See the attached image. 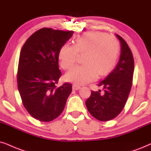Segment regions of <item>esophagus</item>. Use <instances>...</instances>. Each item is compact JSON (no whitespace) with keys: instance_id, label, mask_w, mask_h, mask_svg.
Returning <instances> with one entry per match:
<instances>
[{"instance_id":"obj_1","label":"esophagus","mask_w":151,"mask_h":151,"mask_svg":"<svg viewBox=\"0 0 151 151\" xmlns=\"http://www.w3.org/2000/svg\"><path fill=\"white\" fill-rule=\"evenodd\" d=\"M80 88H81V87H80L79 86H78V85H76V84L72 85V89H73L74 91H77V90H79Z\"/></svg>"}]
</instances>
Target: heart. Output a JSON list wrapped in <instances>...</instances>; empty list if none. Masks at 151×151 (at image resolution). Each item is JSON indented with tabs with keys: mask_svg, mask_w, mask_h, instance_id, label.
<instances>
[{
	"mask_svg": "<svg viewBox=\"0 0 151 151\" xmlns=\"http://www.w3.org/2000/svg\"><path fill=\"white\" fill-rule=\"evenodd\" d=\"M120 52L118 40L101 32H88L74 40V46L65 45L59 52L60 65L70 70L78 59V53H84V64L74 68L65 74L67 81L84 84L98 76L108 74L116 65Z\"/></svg>",
	"mask_w": 151,
	"mask_h": 151,
	"instance_id": "b5f03b06",
	"label": "heart"
}]
</instances>
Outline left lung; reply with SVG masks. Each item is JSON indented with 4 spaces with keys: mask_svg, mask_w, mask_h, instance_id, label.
Masks as SVG:
<instances>
[{
    "mask_svg": "<svg viewBox=\"0 0 151 151\" xmlns=\"http://www.w3.org/2000/svg\"><path fill=\"white\" fill-rule=\"evenodd\" d=\"M121 44V55L115 68L98 83L104 93L93 91L86 102L90 114L100 121L116 118L125 106L131 90L134 73L132 53L124 40L116 35Z\"/></svg>",
    "mask_w": 151,
    "mask_h": 151,
    "instance_id": "8db88e82",
    "label": "left lung"
}]
</instances>
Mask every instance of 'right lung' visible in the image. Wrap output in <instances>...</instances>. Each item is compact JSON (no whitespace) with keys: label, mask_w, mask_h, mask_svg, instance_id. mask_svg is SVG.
Returning a JSON list of instances; mask_svg holds the SVG:
<instances>
[{"label":"right lung","mask_w":151,"mask_h":151,"mask_svg":"<svg viewBox=\"0 0 151 151\" xmlns=\"http://www.w3.org/2000/svg\"><path fill=\"white\" fill-rule=\"evenodd\" d=\"M44 28L34 33L23 46L19 60L17 84L24 107L35 119L53 121L60 115L72 84L57 87L61 72L58 67L60 49L73 35Z\"/></svg>","instance_id":"obj_1"}]
</instances>
